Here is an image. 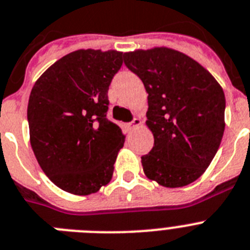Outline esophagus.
<instances>
[{
	"mask_svg": "<svg viewBox=\"0 0 250 250\" xmlns=\"http://www.w3.org/2000/svg\"><path fill=\"white\" fill-rule=\"evenodd\" d=\"M140 124H142V121H140V119H138V117H135V119H134V120L131 121V123L127 124L126 126H127V129H129V130H134V129H136V127L139 126Z\"/></svg>",
	"mask_w": 250,
	"mask_h": 250,
	"instance_id": "1",
	"label": "esophagus"
}]
</instances>
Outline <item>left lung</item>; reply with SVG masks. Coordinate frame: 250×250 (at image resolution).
I'll return each instance as SVG.
<instances>
[{"label":"left lung","mask_w":250,"mask_h":250,"mask_svg":"<svg viewBox=\"0 0 250 250\" xmlns=\"http://www.w3.org/2000/svg\"><path fill=\"white\" fill-rule=\"evenodd\" d=\"M124 63L148 92L154 146L142 157L144 173L161 186H187L210 166L223 139V88L201 64L173 49L125 53Z\"/></svg>","instance_id":"left-lung-1"}]
</instances>
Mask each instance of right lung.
<instances>
[{
	"label": "right lung",
	"instance_id": "right-lung-1",
	"mask_svg": "<svg viewBox=\"0 0 250 250\" xmlns=\"http://www.w3.org/2000/svg\"><path fill=\"white\" fill-rule=\"evenodd\" d=\"M123 57L116 50L69 53L31 89V148L44 173L63 191L87 196L111 181L125 136L107 119V92Z\"/></svg>",
	"mask_w": 250,
	"mask_h": 250
}]
</instances>
